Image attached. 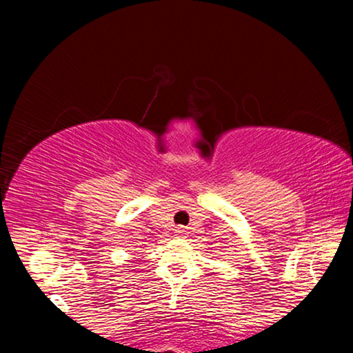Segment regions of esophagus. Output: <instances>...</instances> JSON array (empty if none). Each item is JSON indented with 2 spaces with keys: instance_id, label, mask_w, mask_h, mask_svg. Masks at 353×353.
<instances>
[{
  "instance_id": "34e87169",
  "label": "esophagus",
  "mask_w": 353,
  "mask_h": 353,
  "mask_svg": "<svg viewBox=\"0 0 353 353\" xmlns=\"http://www.w3.org/2000/svg\"><path fill=\"white\" fill-rule=\"evenodd\" d=\"M174 234H176V235H179V236H182V235L187 234V230H185V227H177Z\"/></svg>"
}]
</instances>
